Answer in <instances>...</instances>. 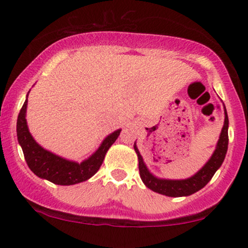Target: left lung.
I'll return each mask as SVG.
<instances>
[{"label": "left lung", "instance_id": "left-lung-1", "mask_svg": "<svg viewBox=\"0 0 248 248\" xmlns=\"http://www.w3.org/2000/svg\"><path fill=\"white\" fill-rule=\"evenodd\" d=\"M229 116H227L226 108H225V121L223 129H221L220 136L216 147L215 153L212 154L211 158L206 162L205 166L202 168L197 173L192 177L186 179H162L157 178L149 172L144 164L138 147L134 143V149L138 154L139 158V170L142 182L146 184L153 191L161 193V195L169 196V197H182V196H190L192 193L197 192L198 190L203 189L204 186L211 181L215 172L220 168L221 163L224 162L226 156L227 146H229Z\"/></svg>", "mask_w": 248, "mask_h": 248}]
</instances>
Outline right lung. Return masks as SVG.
<instances>
[{
  "instance_id": "obj_1",
  "label": "right lung",
  "mask_w": 248,
  "mask_h": 248,
  "mask_svg": "<svg viewBox=\"0 0 248 248\" xmlns=\"http://www.w3.org/2000/svg\"><path fill=\"white\" fill-rule=\"evenodd\" d=\"M28 98L24 101L17 118V139L23 150L24 158L28 167L36 176L47 179L58 186H72V184L80 183L92 177L101 167L107 150L120 135L121 129L109 134L102 141L98 150L81 163L69 161L56 154L47 152L33 140L28 128L27 119H25Z\"/></svg>"
}]
</instances>
